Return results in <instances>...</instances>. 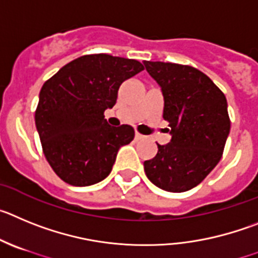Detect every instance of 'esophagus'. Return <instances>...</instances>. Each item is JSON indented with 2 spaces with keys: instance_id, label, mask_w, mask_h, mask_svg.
Listing matches in <instances>:
<instances>
[{
  "instance_id": "obj_1",
  "label": "esophagus",
  "mask_w": 258,
  "mask_h": 258,
  "mask_svg": "<svg viewBox=\"0 0 258 258\" xmlns=\"http://www.w3.org/2000/svg\"><path fill=\"white\" fill-rule=\"evenodd\" d=\"M135 139H136V140H144V139H145V136L141 134H139V132H136V134H135Z\"/></svg>"
}]
</instances>
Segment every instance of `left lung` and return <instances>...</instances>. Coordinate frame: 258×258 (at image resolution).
Segmentation results:
<instances>
[{
  "label": "left lung",
  "instance_id": "8db88e82",
  "mask_svg": "<svg viewBox=\"0 0 258 258\" xmlns=\"http://www.w3.org/2000/svg\"><path fill=\"white\" fill-rule=\"evenodd\" d=\"M148 73L161 86L163 118L171 141L158 145L144 169L155 186L166 191L192 189L219 163L230 132L224 92L208 76L189 66L144 61Z\"/></svg>",
  "mask_w": 258,
  "mask_h": 258
}]
</instances>
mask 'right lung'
<instances>
[{
    "label": "right lung",
    "mask_w": 258,
    "mask_h": 258,
    "mask_svg": "<svg viewBox=\"0 0 258 258\" xmlns=\"http://www.w3.org/2000/svg\"><path fill=\"white\" fill-rule=\"evenodd\" d=\"M141 71L138 60L85 55L43 83L36 127L48 164L67 184L100 182L112 171L120 146L134 140L131 126H109L104 112L114 106L122 82Z\"/></svg>",
    "instance_id": "1"
}]
</instances>
